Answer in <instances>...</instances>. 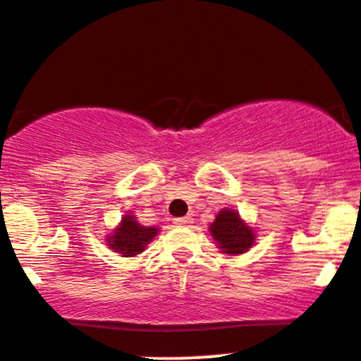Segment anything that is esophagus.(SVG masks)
I'll return each instance as SVG.
<instances>
[{
    "mask_svg": "<svg viewBox=\"0 0 361 361\" xmlns=\"http://www.w3.org/2000/svg\"><path fill=\"white\" fill-rule=\"evenodd\" d=\"M193 222L192 216H181V219H175V225L178 227H185V225H190Z\"/></svg>",
    "mask_w": 361,
    "mask_h": 361,
    "instance_id": "obj_1",
    "label": "esophagus"
}]
</instances>
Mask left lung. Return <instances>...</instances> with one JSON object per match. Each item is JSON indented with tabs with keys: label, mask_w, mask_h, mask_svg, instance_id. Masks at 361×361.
<instances>
[{
	"label": "left lung",
	"mask_w": 361,
	"mask_h": 361,
	"mask_svg": "<svg viewBox=\"0 0 361 361\" xmlns=\"http://www.w3.org/2000/svg\"><path fill=\"white\" fill-rule=\"evenodd\" d=\"M208 230L219 249L228 255L244 254L254 245L255 240L254 228L240 219L238 212L230 208L220 210Z\"/></svg>",
	"instance_id": "1"
}]
</instances>
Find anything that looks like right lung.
<instances>
[{
    "label": "right lung",
    "instance_id": "obj_1",
    "mask_svg": "<svg viewBox=\"0 0 361 361\" xmlns=\"http://www.w3.org/2000/svg\"><path fill=\"white\" fill-rule=\"evenodd\" d=\"M158 228L139 224L134 215H124L117 228L106 238V244L123 257H134L145 252L146 245L158 235Z\"/></svg>",
    "mask_w": 361,
    "mask_h": 361
}]
</instances>
